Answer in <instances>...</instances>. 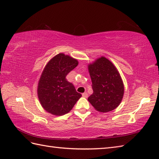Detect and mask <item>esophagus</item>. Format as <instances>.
I'll list each match as a JSON object with an SVG mask.
<instances>
[{
	"mask_svg": "<svg viewBox=\"0 0 159 159\" xmlns=\"http://www.w3.org/2000/svg\"><path fill=\"white\" fill-rule=\"evenodd\" d=\"M82 97H85V98H87V97H88V94H87L86 93H84L82 94Z\"/></svg>",
	"mask_w": 159,
	"mask_h": 159,
	"instance_id": "1",
	"label": "esophagus"
}]
</instances>
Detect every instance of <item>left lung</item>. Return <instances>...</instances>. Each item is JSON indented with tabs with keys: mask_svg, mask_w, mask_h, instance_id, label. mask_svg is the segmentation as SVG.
Here are the masks:
<instances>
[{
	"mask_svg": "<svg viewBox=\"0 0 159 159\" xmlns=\"http://www.w3.org/2000/svg\"><path fill=\"white\" fill-rule=\"evenodd\" d=\"M93 93L88 100L100 112H108L117 107L124 94V85L114 65L105 57L89 66Z\"/></svg>",
	"mask_w": 159,
	"mask_h": 159,
	"instance_id": "obj_1",
	"label": "left lung"
}]
</instances>
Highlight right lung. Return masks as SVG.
I'll use <instances>...</instances> for the list:
<instances>
[{
    "instance_id": "1",
    "label": "right lung",
    "mask_w": 159,
    "mask_h": 159,
    "mask_svg": "<svg viewBox=\"0 0 159 159\" xmlns=\"http://www.w3.org/2000/svg\"><path fill=\"white\" fill-rule=\"evenodd\" d=\"M77 65V60L58 54L45 66L39 82L37 93L42 107L48 112L55 116L67 114L82 97L66 78Z\"/></svg>"
}]
</instances>
